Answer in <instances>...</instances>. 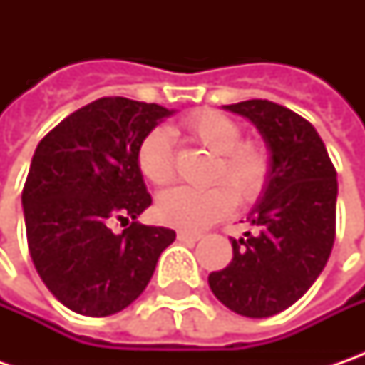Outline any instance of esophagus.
<instances>
[{
  "label": "esophagus",
  "instance_id": "obj_1",
  "mask_svg": "<svg viewBox=\"0 0 365 365\" xmlns=\"http://www.w3.org/2000/svg\"><path fill=\"white\" fill-rule=\"evenodd\" d=\"M178 242H185V244H195L201 240V233H192V232H178L176 233Z\"/></svg>",
  "mask_w": 365,
  "mask_h": 365
}]
</instances>
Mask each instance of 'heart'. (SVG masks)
<instances>
[{"mask_svg": "<svg viewBox=\"0 0 365 365\" xmlns=\"http://www.w3.org/2000/svg\"><path fill=\"white\" fill-rule=\"evenodd\" d=\"M189 135L217 154L211 180H225L227 185H213L209 189L176 187L158 197L156 215L162 223L185 232H201L219 219L227 217L235 209V195L244 201H256L266 189L270 175V160L266 150L256 142H240V125L217 111H201L185 121ZM138 166L142 175L154 185H166L175 178V154L170 133L156 128L142 140L138 150Z\"/></svg>", "mask_w": 365, "mask_h": 365, "instance_id": "b5f03b06", "label": "heart"}]
</instances>
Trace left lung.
Returning <instances> with one entry per match:
<instances>
[{
    "instance_id": "8db88e82",
    "label": "left lung",
    "mask_w": 365,
    "mask_h": 365,
    "mask_svg": "<svg viewBox=\"0 0 365 365\" xmlns=\"http://www.w3.org/2000/svg\"><path fill=\"white\" fill-rule=\"evenodd\" d=\"M225 111L262 135L270 175L250 211L256 233L232 240L233 259L209 287L233 313L272 317L301 299L323 272L335 242L337 173L317 130L287 107L250 99Z\"/></svg>"
}]
</instances>
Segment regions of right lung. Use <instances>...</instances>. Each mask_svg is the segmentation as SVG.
Here are the masks:
<instances>
[{"mask_svg": "<svg viewBox=\"0 0 365 365\" xmlns=\"http://www.w3.org/2000/svg\"><path fill=\"white\" fill-rule=\"evenodd\" d=\"M175 109L103 97L42 138L21 192L28 247L48 290L78 315L123 311L148 287L168 227L135 219L152 205L138 166L142 140ZM113 218L133 225L113 234Z\"/></svg>", "mask_w": 365, "mask_h": 365, "instance_id": "add662e5", "label": "right lung"}]
</instances>
